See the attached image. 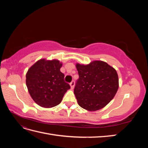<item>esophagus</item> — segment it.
Wrapping results in <instances>:
<instances>
[{
    "label": "esophagus",
    "instance_id": "obj_1",
    "mask_svg": "<svg viewBox=\"0 0 148 148\" xmlns=\"http://www.w3.org/2000/svg\"><path fill=\"white\" fill-rule=\"evenodd\" d=\"M70 85L71 89H73V88H74V86H75V82H74V81L71 82L70 83Z\"/></svg>",
    "mask_w": 148,
    "mask_h": 148
}]
</instances>
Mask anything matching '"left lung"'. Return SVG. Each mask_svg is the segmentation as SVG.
Segmentation results:
<instances>
[{"mask_svg":"<svg viewBox=\"0 0 148 148\" xmlns=\"http://www.w3.org/2000/svg\"><path fill=\"white\" fill-rule=\"evenodd\" d=\"M79 79L74 94L78 104L88 111L102 109L114 97L119 88L117 71L106 62L95 60L88 65L77 64Z\"/></svg>","mask_w":148,"mask_h":148,"instance_id":"1","label":"left lung"}]
</instances>
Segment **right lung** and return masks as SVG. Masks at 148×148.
I'll use <instances>...</instances> for the list:
<instances>
[{"mask_svg":"<svg viewBox=\"0 0 148 148\" xmlns=\"http://www.w3.org/2000/svg\"><path fill=\"white\" fill-rule=\"evenodd\" d=\"M62 62L53 59H40L28 69L26 84L33 101L42 107L51 108L59 104L65 93L70 88L64 82L60 69Z\"/></svg>","mask_w":148,"mask_h":148,"instance_id":"add662e5","label":"right lung"}]
</instances>
